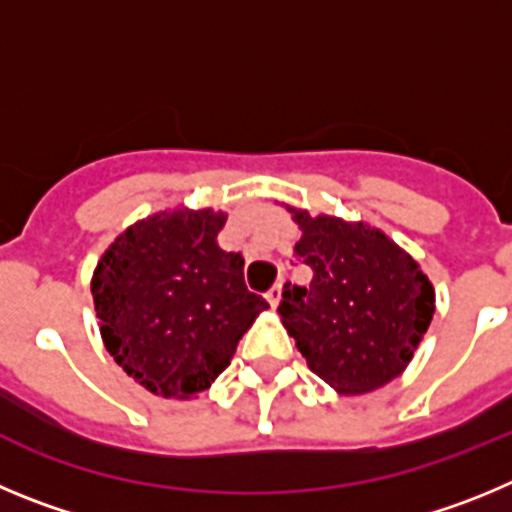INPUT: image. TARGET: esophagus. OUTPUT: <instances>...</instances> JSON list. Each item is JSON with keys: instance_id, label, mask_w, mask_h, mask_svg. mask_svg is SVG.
Returning <instances> with one entry per match:
<instances>
[{"instance_id": "obj_1", "label": "esophagus", "mask_w": 512, "mask_h": 512, "mask_svg": "<svg viewBox=\"0 0 512 512\" xmlns=\"http://www.w3.org/2000/svg\"><path fill=\"white\" fill-rule=\"evenodd\" d=\"M280 293H283V285H280V283H275L273 288L267 290V301H270V306H273V308L280 303Z\"/></svg>"}]
</instances>
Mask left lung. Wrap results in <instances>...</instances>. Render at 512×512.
Here are the masks:
<instances>
[{"mask_svg": "<svg viewBox=\"0 0 512 512\" xmlns=\"http://www.w3.org/2000/svg\"><path fill=\"white\" fill-rule=\"evenodd\" d=\"M296 260L311 285L285 283L278 313L313 375L344 395L388 385L434 319V285L393 239L367 224L296 211Z\"/></svg>", "mask_w": 512, "mask_h": 512, "instance_id": "1", "label": "left lung"}]
</instances>
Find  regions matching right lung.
I'll use <instances>...</instances> for the list:
<instances>
[{"instance_id": "right-lung-1", "label": "right lung", "mask_w": 512, "mask_h": 512, "mask_svg": "<svg viewBox=\"0 0 512 512\" xmlns=\"http://www.w3.org/2000/svg\"><path fill=\"white\" fill-rule=\"evenodd\" d=\"M227 216L160 211L114 239L91 280L107 352L142 388L193 398L227 370L267 301L245 257L216 245Z\"/></svg>"}]
</instances>
